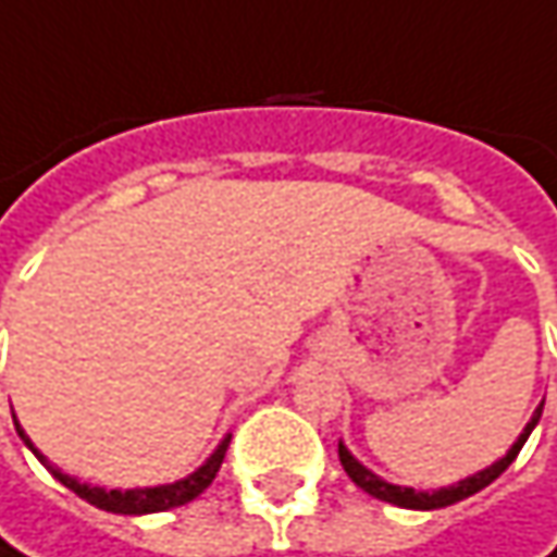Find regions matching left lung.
<instances>
[{"label":"left lung","instance_id":"left-lung-1","mask_svg":"<svg viewBox=\"0 0 557 557\" xmlns=\"http://www.w3.org/2000/svg\"><path fill=\"white\" fill-rule=\"evenodd\" d=\"M542 416V404L533 412V419L527 422V429L520 432V438L510 444V450H507L505 457L498 460V463H492V467H485L482 473L470 475V479H460L457 485H447V488H438V492H416V488H407V485H391V482H384L381 475H375L372 470H366L349 450H346L344 444L337 447V454H341V463H344L346 475L362 488V492H369L372 498L377 502H387V505H397V507H409V510H435V507H447V505H457V502H463V498H470L475 492H482L485 485H492L498 475L505 473L507 467L513 463V457L520 454V447L527 444L530 438V432L536 429V422H540Z\"/></svg>","mask_w":557,"mask_h":557}]
</instances>
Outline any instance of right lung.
Returning a JSON list of instances; mask_svg holds the SVG:
<instances>
[{
  "mask_svg": "<svg viewBox=\"0 0 557 557\" xmlns=\"http://www.w3.org/2000/svg\"><path fill=\"white\" fill-rule=\"evenodd\" d=\"M17 435H21V442L27 444L34 454H37V460L50 470L65 488H72L78 498H84L87 505L100 507V510H110V513H157V510H170V507H180L188 505L191 498H198L208 485L213 482V475L220 470V463H223V457H226V447H230V435L223 438V442L216 444V450H213L211 457L205 460V467H198L191 475H185L180 482H170V485H153V488H125V492H119V488H100V485H87V482H78V479H72V475H65L62 470H55L47 463V457L30 444V438L24 435V429L17 425Z\"/></svg>",
  "mask_w": 557,
  "mask_h": 557,
  "instance_id": "obj_1",
  "label": "right lung"
}]
</instances>
